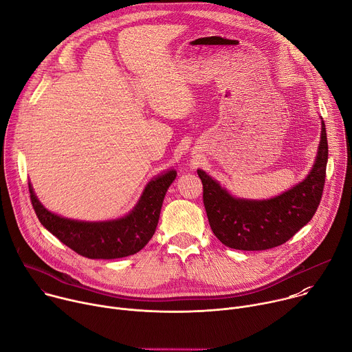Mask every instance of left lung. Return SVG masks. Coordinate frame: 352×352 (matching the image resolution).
<instances>
[{
    "instance_id": "obj_1",
    "label": "left lung",
    "mask_w": 352,
    "mask_h": 352,
    "mask_svg": "<svg viewBox=\"0 0 352 352\" xmlns=\"http://www.w3.org/2000/svg\"><path fill=\"white\" fill-rule=\"evenodd\" d=\"M327 135L322 120L320 143L315 164L302 181L266 200L236 199L204 170V204L214 235L228 248L265 250L287 242L316 213L326 178Z\"/></svg>"
}]
</instances>
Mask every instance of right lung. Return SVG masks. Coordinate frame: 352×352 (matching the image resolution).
<instances>
[{"label":"right lung","mask_w":352,"mask_h":352,"mask_svg":"<svg viewBox=\"0 0 352 352\" xmlns=\"http://www.w3.org/2000/svg\"><path fill=\"white\" fill-rule=\"evenodd\" d=\"M177 173L170 170L150 181L140 199L125 217L110 221H78L48 212L29 192L40 223L76 254L89 259H118L135 255L153 236L163 200Z\"/></svg>","instance_id":"add662e5"}]
</instances>
